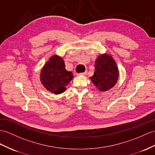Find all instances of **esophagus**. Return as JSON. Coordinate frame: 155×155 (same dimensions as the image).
Wrapping results in <instances>:
<instances>
[{"mask_svg":"<svg viewBox=\"0 0 155 155\" xmlns=\"http://www.w3.org/2000/svg\"><path fill=\"white\" fill-rule=\"evenodd\" d=\"M86 74H87V72H86V71H85V72L80 73V74H78L77 75H86Z\"/></svg>","mask_w":155,"mask_h":155,"instance_id":"esophagus-1","label":"esophagus"}]
</instances>
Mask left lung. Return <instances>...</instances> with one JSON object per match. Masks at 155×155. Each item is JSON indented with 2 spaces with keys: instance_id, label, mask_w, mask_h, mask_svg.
I'll return each instance as SVG.
<instances>
[{
  "instance_id": "left-lung-1",
  "label": "left lung",
  "mask_w": 155,
  "mask_h": 155,
  "mask_svg": "<svg viewBox=\"0 0 155 155\" xmlns=\"http://www.w3.org/2000/svg\"><path fill=\"white\" fill-rule=\"evenodd\" d=\"M118 75L115 60L110 55L105 53L96 59L94 75L90 79L100 91H106L115 85Z\"/></svg>"
}]
</instances>
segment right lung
Instances as JSON below:
<instances>
[{"mask_svg":"<svg viewBox=\"0 0 155 155\" xmlns=\"http://www.w3.org/2000/svg\"><path fill=\"white\" fill-rule=\"evenodd\" d=\"M73 77L71 71H66L62 57L54 55L41 70L40 80L47 90L57 95L65 91Z\"/></svg>","mask_w":155,"mask_h":155,"instance_id":"obj_1","label":"right lung"}]
</instances>
